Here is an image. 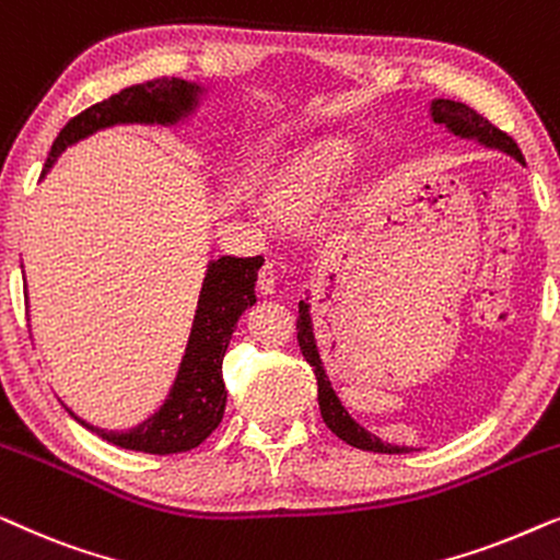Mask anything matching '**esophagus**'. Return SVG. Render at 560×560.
I'll return each mask as SVG.
<instances>
[{"label": "esophagus", "mask_w": 560, "mask_h": 560, "mask_svg": "<svg viewBox=\"0 0 560 560\" xmlns=\"http://www.w3.org/2000/svg\"><path fill=\"white\" fill-rule=\"evenodd\" d=\"M275 280H278V275H275V265L272 262H265L259 267L257 272V288L262 290V293H272L275 290Z\"/></svg>", "instance_id": "1"}]
</instances>
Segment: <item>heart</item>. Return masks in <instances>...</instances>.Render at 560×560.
<instances>
[{"mask_svg":"<svg viewBox=\"0 0 560 560\" xmlns=\"http://www.w3.org/2000/svg\"><path fill=\"white\" fill-rule=\"evenodd\" d=\"M343 165H347V155H343L341 148H324L320 152H313L311 158L288 167L272 183V206L282 213L308 211L311 206L318 203V198L326 194L328 186L339 178Z\"/></svg>","mask_w":560,"mask_h":560,"instance_id":"heart-1","label":"heart"}]
</instances>
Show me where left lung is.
I'll return each instance as SVG.
<instances>
[{
	"mask_svg": "<svg viewBox=\"0 0 560 560\" xmlns=\"http://www.w3.org/2000/svg\"><path fill=\"white\" fill-rule=\"evenodd\" d=\"M431 109H433V119L439 121V125H446L454 135L477 137L479 142L489 144V148H500L504 152H510V155H515L520 163H525L517 142L512 140L508 132H502L500 127H494L487 117H481V114L474 112L471 106H466L462 102H448V98H435ZM298 347H301L305 362L313 366V374H316L318 380L320 418H324V423L331 428L341 441H347L349 446L354 448L372 451V454H405V451H408L405 446H389V443H382L377 435L366 433L362 425L354 423V420L349 418V412L341 408L339 397L334 395L331 382H328L324 366H320L316 341H313L311 313H308V305L303 301L298 305Z\"/></svg>",
	"mask_w": 560,
	"mask_h": 560,
	"instance_id": "left-lung-1",
	"label": "left lung"
}]
</instances>
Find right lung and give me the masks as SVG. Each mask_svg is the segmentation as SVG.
Returning a JSON list of instances; mask_svg holds the SVG:
<instances>
[{
	"instance_id": "obj_1",
	"label": "right lung",
	"mask_w": 560,
	"mask_h": 560,
	"mask_svg": "<svg viewBox=\"0 0 560 560\" xmlns=\"http://www.w3.org/2000/svg\"><path fill=\"white\" fill-rule=\"evenodd\" d=\"M198 86L180 79H152L140 86L121 89L104 102H98L68 121L52 142L50 155L45 160L43 175L50 171L56 158L68 144L86 137L96 129L117 125V121H160L173 125L196 104ZM262 257H219L206 272L201 301H198L194 331H190L186 357L180 372L167 395L163 408L127 433L102 431L89 423V431L102 435L104 441L119 448L142 451V454H183L196 448L224 418L226 387L221 377V364L242 311L255 303V280Z\"/></svg>"
}]
</instances>
